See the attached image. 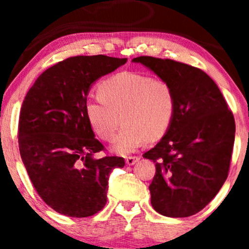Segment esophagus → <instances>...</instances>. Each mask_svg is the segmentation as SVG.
I'll use <instances>...</instances> for the list:
<instances>
[{"instance_id":"esophagus-1","label":"esophagus","mask_w":249,"mask_h":249,"mask_svg":"<svg viewBox=\"0 0 249 249\" xmlns=\"http://www.w3.org/2000/svg\"><path fill=\"white\" fill-rule=\"evenodd\" d=\"M138 160H139L138 157H127V158L125 159V161H126V164L128 165V166H132V165L136 164Z\"/></svg>"}]
</instances>
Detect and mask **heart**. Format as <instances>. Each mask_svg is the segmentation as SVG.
I'll return each mask as SVG.
<instances>
[{
  "label": "heart",
  "instance_id": "obj_1",
  "mask_svg": "<svg viewBox=\"0 0 249 249\" xmlns=\"http://www.w3.org/2000/svg\"><path fill=\"white\" fill-rule=\"evenodd\" d=\"M98 92L85 103V113L93 131L107 142L123 123L112 146L117 153H131L145 141H158L172 123L176 97L162 79L121 72L102 82Z\"/></svg>",
  "mask_w": 249,
  "mask_h": 249
}]
</instances>
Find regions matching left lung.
Segmentation results:
<instances>
[{
    "mask_svg": "<svg viewBox=\"0 0 249 249\" xmlns=\"http://www.w3.org/2000/svg\"><path fill=\"white\" fill-rule=\"evenodd\" d=\"M173 89L176 110L167 132L142 157L156 162L151 204L159 214L186 218L200 212L226 181L235 122L221 91L198 68L150 56L133 58Z\"/></svg>",
    "mask_w": 249,
    "mask_h": 249,
    "instance_id": "obj_1",
    "label": "left lung"
}]
</instances>
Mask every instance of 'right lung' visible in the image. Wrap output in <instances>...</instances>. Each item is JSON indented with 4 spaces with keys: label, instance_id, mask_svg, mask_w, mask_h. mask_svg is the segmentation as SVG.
I'll list each match as a JSON object with an SVG mask.
<instances>
[{
    "label": "right lung",
    "instance_id": "add662e5",
    "mask_svg": "<svg viewBox=\"0 0 249 249\" xmlns=\"http://www.w3.org/2000/svg\"><path fill=\"white\" fill-rule=\"evenodd\" d=\"M127 58L76 56L42 73L28 91L18 122V146L28 176L43 201L72 218L96 214L107 204L108 176L122 157L96 158L104 146L85 113L91 87Z\"/></svg>",
    "mask_w": 249,
    "mask_h": 249
}]
</instances>
